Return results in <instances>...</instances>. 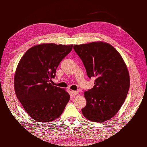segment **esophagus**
<instances>
[{"label": "esophagus", "instance_id": "1", "mask_svg": "<svg viewBox=\"0 0 147 147\" xmlns=\"http://www.w3.org/2000/svg\"><path fill=\"white\" fill-rule=\"evenodd\" d=\"M72 94H73L74 96H75L78 94V91H74V90H73V91H72Z\"/></svg>", "mask_w": 147, "mask_h": 147}]
</instances>
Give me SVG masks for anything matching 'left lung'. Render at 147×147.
I'll return each instance as SVG.
<instances>
[{
  "label": "left lung",
  "instance_id": "obj_1",
  "mask_svg": "<svg viewBox=\"0 0 147 147\" xmlns=\"http://www.w3.org/2000/svg\"><path fill=\"white\" fill-rule=\"evenodd\" d=\"M88 78H95L94 86L84 93L86 105L84 116L95 123L110 119L125 101L129 88V75L116 50L104 42L74 45Z\"/></svg>",
  "mask_w": 147,
  "mask_h": 147
}]
</instances>
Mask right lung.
<instances>
[{
  "label": "right lung",
  "instance_id": "obj_1",
  "mask_svg": "<svg viewBox=\"0 0 147 147\" xmlns=\"http://www.w3.org/2000/svg\"><path fill=\"white\" fill-rule=\"evenodd\" d=\"M73 45H35L28 50L18 65L14 80L16 95L27 114L40 123L58 118L69 100L64 89L50 82Z\"/></svg>",
  "mask_w": 147,
  "mask_h": 147
}]
</instances>
